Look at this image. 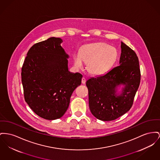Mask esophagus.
<instances>
[{"label":"esophagus","mask_w":160,"mask_h":160,"mask_svg":"<svg viewBox=\"0 0 160 160\" xmlns=\"http://www.w3.org/2000/svg\"><path fill=\"white\" fill-rule=\"evenodd\" d=\"M82 84H85L86 83V79H85V77H83L82 78Z\"/></svg>","instance_id":"esophagus-1"}]
</instances>
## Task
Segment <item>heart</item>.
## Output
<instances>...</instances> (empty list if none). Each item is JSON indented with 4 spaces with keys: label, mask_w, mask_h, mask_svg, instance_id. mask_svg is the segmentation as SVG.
<instances>
[{
    "label": "heart",
    "mask_w": 160,
    "mask_h": 160,
    "mask_svg": "<svg viewBox=\"0 0 160 160\" xmlns=\"http://www.w3.org/2000/svg\"><path fill=\"white\" fill-rule=\"evenodd\" d=\"M119 56L116 48L104 42H97L83 45L80 52L73 55V63L77 69H86L92 75H101L108 72L116 63Z\"/></svg>",
    "instance_id": "obj_1"
}]
</instances>
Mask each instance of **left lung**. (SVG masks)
<instances>
[{"mask_svg": "<svg viewBox=\"0 0 160 160\" xmlns=\"http://www.w3.org/2000/svg\"><path fill=\"white\" fill-rule=\"evenodd\" d=\"M121 48L120 66L86 81L90 111L102 121L114 120L128 112L140 83L138 57L122 42Z\"/></svg>", "mask_w": 160, "mask_h": 160, "instance_id": "1", "label": "left lung"}]
</instances>
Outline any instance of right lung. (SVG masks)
<instances>
[{"label":"right lung","instance_id":"obj_1","mask_svg":"<svg viewBox=\"0 0 160 160\" xmlns=\"http://www.w3.org/2000/svg\"><path fill=\"white\" fill-rule=\"evenodd\" d=\"M60 38H49L29 49L22 68L24 97L30 108L48 120L66 112L71 95L81 85L82 75L68 69L69 55Z\"/></svg>","mask_w":160,"mask_h":160}]
</instances>
